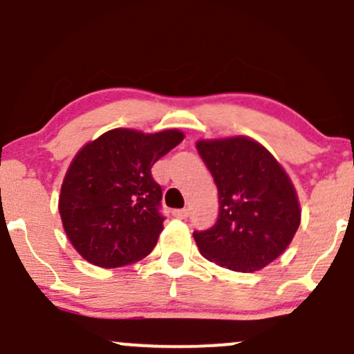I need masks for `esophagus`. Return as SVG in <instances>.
<instances>
[{
    "label": "esophagus",
    "mask_w": 354,
    "mask_h": 354,
    "mask_svg": "<svg viewBox=\"0 0 354 354\" xmlns=\"http://www.w3.org/2000/svg\"><path fill=\"white\" fill-rule=\"evenodd\" d=\"M173 215L176 218H187L188 217V210L187 208H180V210H173Z\"/></svg>",
    "instance_id": "1"
}]
</instances>
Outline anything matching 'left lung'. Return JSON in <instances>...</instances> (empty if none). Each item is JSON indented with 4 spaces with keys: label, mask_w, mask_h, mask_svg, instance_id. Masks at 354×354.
Wrapping results in <instances>:
<instances>
[{
    "label": "left lung",
    "mask_w": 354,
    "mask_h": 354,
    "mask_svg": "<svg viewBox=\"0 0 354 354\" xmlns=\"http://www.w3.org/2000/svg\"><path fill=\"white\" fill-rule=\"evenodd\" d=\"M218 189V218L193 232L203 258L241 273L283 254L300 225L299 196L283 166L245 136L196 142Z\"/></svg>",
    "instance_id": "8db88e82"
}]
</instances>
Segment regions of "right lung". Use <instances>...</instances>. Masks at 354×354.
<instances>
[{"mask_svg": "<svg viewBox=\"0 0 354 354\" xmlns=\"http://www.w3.org/2000/svg\"><path fill=\"white\" fill-rule=\"evenodd\" d=\"M176 129H113L84 144L61 187L59 214L73 248L91 265L120 268L146 258L165 217L151 167L181 140Z\"/></svg>", "mask_w": 354, "mask_h": 354, "instance_id": "obj_1", "label": "right lung"}]
</instances>
